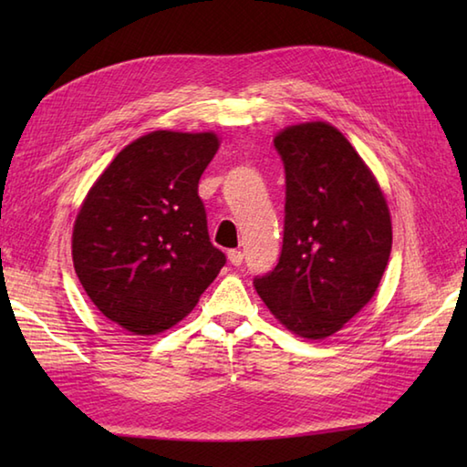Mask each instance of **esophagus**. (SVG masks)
Masks as SVG:
<instances>
[{"instance_id":"1","label":"esophagus","mask_w":467,"mask_h":467,"mask_svg":"<svg viewBox=\"0 0 467 467\" xmlns=\"http://www.w3.org/2000/svg\"><path fill=\"white\" fill-rule=\"evenodd\" d=\"M243 259H244V254L241 253V251H236V249H233V251H228V261H231L234 266H239V265H243Z\"/></svg>"}]
</instances>
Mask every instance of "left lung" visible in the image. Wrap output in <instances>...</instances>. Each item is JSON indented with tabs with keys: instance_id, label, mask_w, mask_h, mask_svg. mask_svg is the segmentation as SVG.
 <instances>
[{
	"instance_id": "8db88e82",
	"label": "left lung",
	"mask_w": 467,
	"mask_h": 467,
	"mask_svg": "<svg viewBox=\"0 0 467 467\" xmlns=\"http://www.w3.org/2000/svg\"><path fill=\"white\" fill-rule=\"evenodd\" d=\"M285 166L283 251L254 289L305 339L337 333L371 301L391 254L385 196L351 142L327 122L275 136Z\"/></svg>"
}]
</instances>
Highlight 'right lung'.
<instances>
[{
    "label": "right lung",
    "instance_id": "right-lung-1",
    "mask_svg": "<svg viewBox=\"0 0 467 467\" xmlns=\"http://www.w3.org/2000/svg\"><path fill=\"white\" fill-rule=\"evenodd\" d=\"M216 150L213 132L140 136L118 152L76 216L78 279L102 315L132 335L182 321L226 263L198 196Z\"/></svg>",
    "mask_w": 467,
    "mask_h": 467
}]
</instances>
